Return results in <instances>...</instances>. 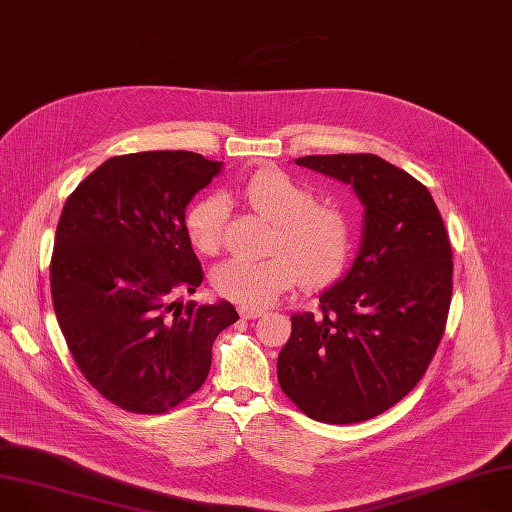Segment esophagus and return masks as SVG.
<instances>
[{
	"label": "esophagus",
	"mask_w": 512,
	"mask_h": 512,
	"mask_svg": "<svg viewBox=\"0 0 512 512\" xmlns=\"http://www.w3.org/2000/svg\"><path fill=\"white\" fill-rule=\"evenodd\" d=\"M264 314V310H254V308H239V316H242L244 320H254V318H260Z\"/></svg>",
	"instance_id": "obj_1"
}]
</instances>
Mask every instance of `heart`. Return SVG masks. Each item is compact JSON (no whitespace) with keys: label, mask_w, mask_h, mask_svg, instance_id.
I'll use <instances>...</instances> for the list:
<instances>
[{"label":"heart","mask_w":512,"mask_h":512,"mask_svg":"<svg viewBox=\"0 0 512 512\" xmlns=\"http://www.w3.org/2000/svg\"><path fill=\"white\" fill-rule=\"evenodd\" d=\"M248 204L273 223L270 254L233 258L213 273L215 289L244 308H266L299 279L320 285L333 279L351 250V219L339 204L316 202L314 190L283 171H260L244 188ZM186 233L200 254H217L223 239V200L206 196L186 215Z\"/></svg>","instance_id":"1"}]
</instances>
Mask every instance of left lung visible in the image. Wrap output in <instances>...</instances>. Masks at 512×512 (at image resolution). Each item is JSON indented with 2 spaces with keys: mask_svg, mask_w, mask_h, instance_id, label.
<instances>
[{
  "mask_svg": "<svg viewBox=\"0 0 512 512\" xmlns=\"http://www.w3.org/2000/svg\"><path fill=\"white\" fill-rule=\"evenodd\" d=\"M295 165L351 184L364 231L347 275L322 291L320 312L291 316L279 384L316 422H366L426 374L453 295V250L432 194L407 171L364 153Z\"/></svg>",
  "mask_w": 512,
  "mask_h": 512,
  "instance_id": "1",
  "label": "left lung"
}]
</instances>
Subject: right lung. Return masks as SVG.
I'll return each mask as SVG.
<instances>
[{"label": "right lung", "mask_w": 512, "mask_h": 512, "mask_svg": "<svg viewBox=\"0 0 512 512\" xmlns=\"http://www.w3.org/2000/svg\"><path fill=\"white\" fill-rule=\"evenodd\" d=\"M221 167L188 150L111 157L64 204L55 316L78 370L126 411L165 413L196 393L217 335L239 318L229 302H171L204 279L186 206Z\"/></svg>", "instance_id": "right-lung-1"}]
</instances>
